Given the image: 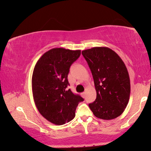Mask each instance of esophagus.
Wrapping results in <instances>:
<instances>
[{
    "instance_id": "obj_1",
    "label": "esophagus",
    "mask_w": 151,
    "mask_h": 151,
    "mask_svg": "<svg viewBox=\"0 0 151 151\" xmlns=\"http://www.w3.org/2000/svg\"><path fill=\"white\" fill-rule=\"evenodd\" d=\"M85 95H86V92H84V93H82V97H85Z\"/></svg>"
}]
</instances>
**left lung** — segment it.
<instances>
[{
    "mask_svg": "<svg viewBox=\"0 0 151 151\" xmlns=\"http://www.w3.org/2000/svg\"><path fill=\"white\" fill-rule=\"evenodd\" d=\"M94 80L96 100L89 104L95 117L111 120L120 116L129 103L130 82L127 67L110 48L95 47L82 51Z\"/></svg>",
    "mask_w": 151,
    "mask_h": 151,
    "instance_id": "left-lung-1",
    "label": "left lung"
}]
</instances>
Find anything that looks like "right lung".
I'll return each mask as SVG.
<instances>
[{"label": "right lung", "instance_id": "obj_1", "mask_svg": "<svg viewBox=\"0 0 151 151\" xmlns=\"http://www.w3.org/2000/svg\"><path fill=\"white\" fill-rule=\"evenodd\" d=\"M81 50L54 48L44 53L34 67L32 89L35 104L47 121L61 125L70 121L84 99L67 89L70 65L81 56Z\"/></svg>", "mask_w": 151, "mask_h": 151}]
</instances>
